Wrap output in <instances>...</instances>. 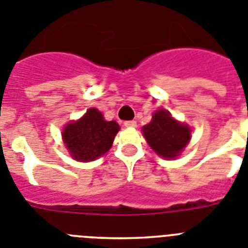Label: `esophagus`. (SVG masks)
Here are the masks:
<instances>
[{
    "instance_id": "obj_1",
    "label": "esophagus",
    "mask_w": 248,
    "mask_h": 248,
    "mask_svg": "<svg viewBox=\"0 0 248 248\" xmlns=\"http://www.w3.org/2000/svg\"><path fill=\"white\" fill-rule=\"evenodd\" d=\"M124 126H126V127H136L137 126V124H136V121H126V122H124Z\"/></svg>"
}]
</instances>
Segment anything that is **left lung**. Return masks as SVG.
<instances>
[{"label":"left lung","mask_w":248,"mask_h":248,"mask_svg":"<svg viewBox=\"0 0 248 248\" xmlns=\"http://www.w3.org/2000/svg\"><path fill=\"white\" fill-rule=\"evenodd\" d=\"M142 132L150 147L164 159L178 157L191 137L188 124L172 118L166 109L156 111L151 122L142 127Z\"/></svg>","instance_id":"left-lung-1"}]
</instances>
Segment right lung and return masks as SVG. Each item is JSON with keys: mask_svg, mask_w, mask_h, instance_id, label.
I'll return each instance as SVG.
<instances>
[{"mask_svg": "<svg viewBox=\"0 0 248 248\" xmlns=\"http://www.w3.org/2000/svg\"><path fill=\"white\" fill-rule=\"evenodd\" d=\"M118 131L116 121H106L97 108H89L82 118L66 124L62 136L73 159L85 163L105 155Z\"/></svg>", "mask_w": 248, "mask_h": 248, "instance_id": "obj_1", "label": "right lung"}]
</instances>
